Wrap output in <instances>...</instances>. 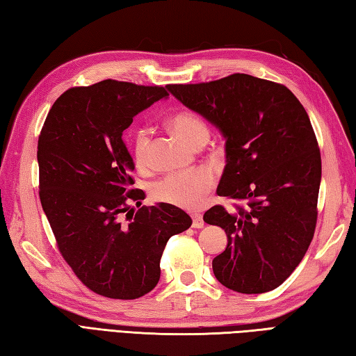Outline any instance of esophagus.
Returning a JSON list of instances; mask_svg holds the SVG:
<instances>
[{
	"label": "esophagus",
	"mask_w": 356,
	"mask_h": 356,
	"mask_svg": "<svg viewBox=\"0 0 356 356\" xmlns=\"http://www.w3.org/2000/svg\"><path fill=\"white\" fill-rule=\"evenodd\" d=\"M193 226L194 228H203V226H205L202 214H193Z\"/></svg>",
	"instance_id": "esophagus-1"
}]
</instances>
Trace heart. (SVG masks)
<instances>
[{"label":"heart","mask_w":356,"mask_h":356,"mask_svg":"<svg viewBox=\"0 0 356 356\" xmlns=\"http://www.w3.org/2000/svg\"><path fill=\"white\" fill-rule=\"evenodd\" d=\"M171 127L180 138L194 145L202 138H209L205 120L191 111H179L171 119ZM149 130L139 128L134 134V157L138 163H147L149 149ZM214 184V176L209 170H195L179 172L162 179L153 185L151 194L159 202L171 203L182 208L199 207L205 194Z\"/></svg>","instance_id":"b5f03b06"}]
</instances>
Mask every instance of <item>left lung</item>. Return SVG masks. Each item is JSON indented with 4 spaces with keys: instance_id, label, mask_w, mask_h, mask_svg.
Returning <instances> with one entry per match:
<instances>
[{
    "instance_id": "obj_1",
    "label": "left lung",
    "mask_w": 356,
    "mask_h": 356,
    "mask_svg": "<svg viewBox=\"0 0 356 356\" xmlns=\"http://www.w3.org/2000/svg\"><path fill=\"white\" fill-rule=\"evenodd\" d=\"M166 88L222 133L217 194L246 202L203 216L228 236L216 278L240 293L275 289L303 260L316 225L321 156L305 107L287 87L245 73Z\"/></svg>"
}]
</instances>
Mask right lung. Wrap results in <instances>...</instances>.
Masks as SVG:
<instances>
[{"label":"right lung","mask_w":356,"mask_h":356,"mask_svg":"<svg viewBox=\"0 0 356 356\" xmlns=\"http://www.w3.org/2000/svg\"><path fill=\"white\" fill-rule=\"evenodd\" d=\"M166 97L163 87L113 79L70 88L53 104L38 140L40 199L59 251L102 297L134 300L153 291L166 241L193 223L170 203L131 209L122 220L127 200L143 199V191H128L134 162L122 133Z\"/></svg>","instance_id":"right-lung-1"}]
</instances>
